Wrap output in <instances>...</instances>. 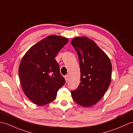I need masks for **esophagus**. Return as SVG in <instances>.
Here are the masks:
<instances>
[{
    "instance_id": "obj_1",
    "label": "esophagus",
    "mask_w": 133,
    "mask_h": 133,
    "mask_svg": "<svg viewBox=\"0 0 133 133\" xmlns=\"http://www.w3.org/2000/svg\"><path fill=\"white\" fill-rule=\"evenodd\" d=\"M64 78H65L66 82H69V80H70V75H66L65 76H64Z\"/></svg>"
}]
</instances>
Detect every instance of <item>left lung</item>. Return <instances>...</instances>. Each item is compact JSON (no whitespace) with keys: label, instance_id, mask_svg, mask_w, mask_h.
I'll return each instance as SVG.
<instances>
[{"label":"left lung","instance_id":"left-lung-1","mask_svg":"<svg viewBox=\"0 0 133 133\" xmlns=\"http://www.w3.org/2000/svg\"><path fill=\"white\" fill-rule=\"evenodd\" d=\"M71 42L79 57L81 81L78 88L71 91L72 97L80 105L91 107L101 99L109 87L112 63L92 39L76 37Z\"/></svg>","mask_w":133,"mask_h":133}]
</instances>
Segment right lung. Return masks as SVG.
<instances>
[{
	"label": "right lung",
	"instance_id": "obj_1",
	"mask_svg": "<svg viewBox=\"0 0 133 133\" xmlns=\"http://www.w3.org/2000/svg\"><path fill=\"white\" fill-rule=\"evenodd\" d=\"M69 39L50 35L33 45L21 59L20 84L24 93L34 104L44 105L55 100L65 83L55 58Z\"/></svg>",
	"mask_w": 133,
	"mask_h": 133
}]
</instances>
